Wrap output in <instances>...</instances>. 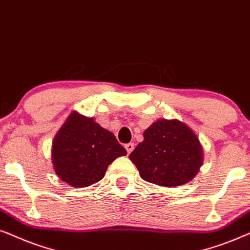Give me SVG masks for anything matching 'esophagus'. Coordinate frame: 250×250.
<instances>
[{"label": "esophagus", "mask_w": 250, "mask_h": 250, "mask_svg": "<svg viewBox=\"0 0 250 250\" xmlns=\"http://www.w3.org/2000/svg\"><path fill=\"white\" fill-rule=\"evenodd\" d=\"M125 149H127V152L129 153V154H130V153L134 151V148H135V144L134 143H128V144H125Z\"/></svg>", "instance_id": "esophagus-1"}]
</instances>
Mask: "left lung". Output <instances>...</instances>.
I'll return each mask as SVG.
<instances>
[{"instance_id":"1","label":"left lung","mask_w":250,"mask_h":250,"mask_svg":"<svg viewBox=\"0 0 250 250\" xmlns=\"http://www.w3.org/2000/svg\"><path fill=\"white\" fill-rule=\"evenodd\" d=\"M129 158L144 181L161 186L189 182L204 161L197 135L178 120L153 123Z\"/></svg>"}]
</instances>
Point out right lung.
I'll return each instance as SVG.
<instances>
[{
    "instance_id": "1",
    "label": "right lung",
    "mask_w": 250,
    "mask_h": 250,
    "mask_svg": "<svg viewBox=\"0 0 250 250\" xmlns=\"http://www.w3.org/2000/svg\"><path fill=\"white\" fill-rule=\"evenodd\" d=\"M125 154V148L111 131L76 112L69 115L52 145L56 174L73 188H86L99 182L108 166Z\"/></svg>"
}]
</instances>
